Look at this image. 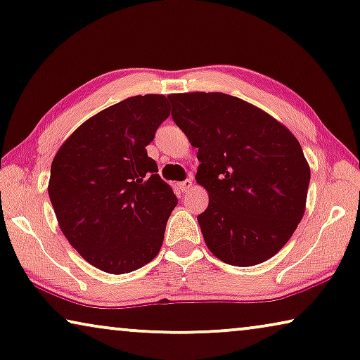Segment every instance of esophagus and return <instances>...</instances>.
Wrapping results in <instances>:
<instances>
[{"label":"esophagus","instance_id":"1","mask_svg":"<svg viewBox=\"0 0 360 360\" xmlns=\"http://www.w3.org/2000/svg\"><path fill=\"white\" fill-rule=\"evenodd\" d=\"M192 186H194V181H192V179H186V181H182L178 184L181 192H189L192 189Z\"/></svg>","mask_w":360,"mask_h":360}]
</instances>
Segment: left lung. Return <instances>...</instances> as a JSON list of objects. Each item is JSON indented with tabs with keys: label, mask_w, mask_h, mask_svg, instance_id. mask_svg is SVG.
Listing matches in <instances>:
<instances>
[{
	"label": "left lung",
	"mask_w": 360,
	"mask_h": 360,
	"mask_svg": "<svg viewBox=\"0 0 360 360\" xmlns=\"http://www.w3.org/2000/svg\"><path fill=\"white\" fill-rule=\"evenodd\" d=\"M173 120L198 148L197 221L212 254L252 266L271 259L304 217L310 166L294 134L252 103L219 92L168 96Z\"/></svg>",
	"instance_id": "obj_1"
}]
</instances>
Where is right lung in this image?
Returning a JSON list of instances; mask_svg holds the SVG:
<instances>
[{"label": "right lung", "instance_id": "1", "mask_svg": "<svg viewBox=\"0 0 360 360\" xmlns=\"http://www.w3.org/2000/svg\"><path fill=\"white\" fill-rule=\"evenodd\" d=\"M165 95H136L82 122L51 163L48 195L58 224L84 260L124 275L162 249L176 198L146 147L169 116Z\"/></svg>", "mask_w": 360, "mask_h": 360}]
</instances>
